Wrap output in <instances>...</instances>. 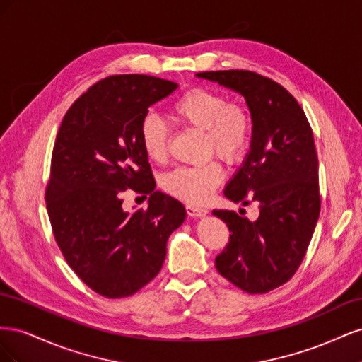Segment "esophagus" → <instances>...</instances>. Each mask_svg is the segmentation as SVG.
Wrapping results in <instances>:
<instances>
[{"label": "esophagus", "mask_w": 362, "mask_h": 362, "mask_svg": "<svg viewBox=\"0 0 362 362\" xmlns=\"http://www.w3.org/2000/svg\"><path fill=\"white\" fill-rule=\"evenodd\" d=\"M185 210H187V214L190 217H204L208 213L205 208H199V206H194V205H187V206H185Z\"/></svg>", "instance_id": "esophagus-1"}]
</instances>
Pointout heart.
<instances>
[{
	"label": "heart",
	"mask_w": 362,
	"mask_h": 362,
	"mask_svg": "<svg viewBox=\"0 0 362 362\" xmlns=\"http://www.w3.org/2000/svg\"><path fill=\"white\" fill-rule=\"evenodd\" d=\"M172 116L184 125L205 131L206 146L228 163L238 161L250 144L252 119L243 105L205 87H193L170 107ZM141 149L149 160L161 163L168 157V128L156 115L144 117L139 129ZM222 168L211 161L204 166H181L164 175L163 189L187 204H202L221 184Z\"/></svg>",
	"instance_id": "heart-1"
}]
</instances>
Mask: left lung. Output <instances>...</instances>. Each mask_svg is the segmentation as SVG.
<instances>
[{
    "mask_svg": "<svg viewBox=\"0 0 362 362\" xmlns=\"http://www.w3.org/2000/svg\"><path fill=\"white\" fill-rule=\"evenodd\" d=\"M196 76L242 95L252 117L250 149L223 194L235 204L257 202L259 216L250 222L213 210L231 233L216 269L246 293H267L298 270L320 214L313 131L293 95L266 76L238 69Z\"/></svg>",
    "mask_w": 362,
    "mask_h": 362,
    "instance_id": "8db88e82",
    "label": "left lung"
}]
</instances>
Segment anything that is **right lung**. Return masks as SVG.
Wrapping results in <instances>:
<instances>
[{
    "label": "right lung",
    "instance_id": "right-lung-1",
    "mask_svg": "<svg viewBox=\"0 0 362 362\" xmlns=\"http://www.w3.org/2000/svg\"><path fill=\"white\" fill-rule=\"evenodd\" d=\"M178 84L127 74L98 81L64 115L51 158L47 208L69 267L104 298L134 294L154 279L169 235L185 208L156 190L139 129L148 108ZM128 188L150 194L146 211L128 214Z\"/></svg>",
    "mask_w": 362,
    "mask_h": 362
}]
</instances>
